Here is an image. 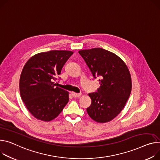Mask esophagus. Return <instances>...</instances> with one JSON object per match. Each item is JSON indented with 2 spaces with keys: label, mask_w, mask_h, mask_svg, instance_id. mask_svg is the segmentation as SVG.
Segmentation results:
<instances>
[{
  "label": "esophagus",
  "mask_w": 160,
  "mask_h": 160,
  "mask_svg": "<svg viewBox=\"0 0 160 160\" xmlns=\"http://www.w3.org/2000/svg\"><path fill=\"white\" fill-rule=\"evenodd\" d=\"M72 95L73 97H80L81 95V93H75V92H72Z\"/></svg>",
  "instance_id": "esophagus-1"
}]
</instances>
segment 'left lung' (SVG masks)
Wrapping results in <instances>:
<instances>
[{
	"label": "left lung",
	"instance_id": "obj_1",
	"mask_svg": "<svg viewBox=\"0 0 160 160\" xmlns=\"http://www.w3.org/2000/svg\"><path fill=\"white\" fill-rule=\"evenodd\" d=\"M93 76L100 78V87L89 93L92 104L87 109L94 121L106 123L115 118L129 99L132 82L130 72L120 57L102 48L79 51Z\"/></svg>",
	"mask_w": 160,
	"mask_h": 160
}]
</instances>
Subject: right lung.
<instances>
[{
    "mask_svg": "<svg viewBox=\"0 0 160 160\" xmlns=\"http://www.w3.org/2000/svg\"><path fill=\"white\" fill-rule=\"evenodd\" d=\"M73 52L51 51L32 56L20 78V92L28 111L36 118L49 122L56 118L68 102V92L56 87V76Z\"/></svg>",
    "mask_w": 160,
    "mask_h": 160,
    "instance_id": "obj_1",
    "label": "right lung"
}]
</instances>
